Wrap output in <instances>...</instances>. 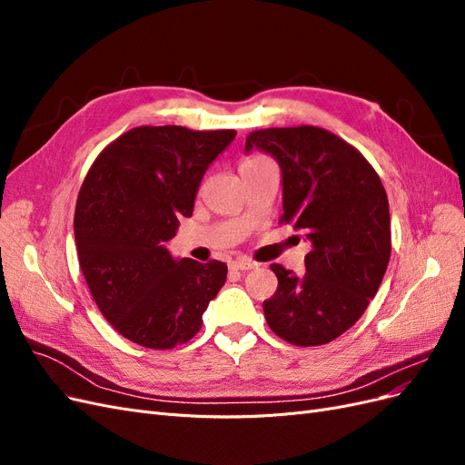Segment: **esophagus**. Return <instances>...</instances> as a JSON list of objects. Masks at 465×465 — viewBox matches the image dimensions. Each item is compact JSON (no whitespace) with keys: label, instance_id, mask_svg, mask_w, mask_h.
Segmentation results:
<instances>
[{"label":"esophagus","instance_id":"1","mask_svg":"<svg viewBox=\"0 0 465 465\" xmlns=\"http://www.w3.org/2000/svg\"><path fill=\"white\" fill-rule=\"evenodd\" d=\"M254 267H256V263L246 260V258H238V260L231 262V270L232 272H248V270H254Z\"/></svg>","mask_w":465,"mask_h":465}]
</instances>
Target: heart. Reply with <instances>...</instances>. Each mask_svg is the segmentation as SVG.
<instances>
[{
  "label": "heart",
  "mask_w": 465,
  "mask_h": 465,
  "mask_svg": "<svg viewBox=\"0 0 465 465\" xmlns=\"http://www.w3.org/2000/svg\"><path fill=\"white\" fill-rule=\"evenodd\" d=\"M260 161H265V159H263V157H252V159H246V161L242 163V166H244V164H250V163H260Z\"/></svg>",
  "instance_id": "obj_1"
}]
</instances>
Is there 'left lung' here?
I'll return each instance as SVG.
<instances>
[{"label": "left lung", "mask_w": 465, "mask_h": 465, "mask_svg": "<svg viewBox=\"0 0 465 465\" xmlns=\"http://www.w3.org/2000/svg\"><path fill=\"white\" fill-rule=\"evenodd\" d=\"M252 149L279 163V221L312 244L301 277L272 263L279 285L263 301L267 326L292 345L330 343L367 311L386 273L391 231L382 180L361 151L316 125L252 132Z\"/></svg>", "instance_id": "8db88e82"}]
</instances>
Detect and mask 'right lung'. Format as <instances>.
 Segmentation results:
<instances>
[{
	"label": "right lung",
	"instance_id": "right-lung-1",
	"mask_svg": "<svg viewBox=\"0 0 465 465\" xmlns=\"http://www.w3.org/2000/svg\"><path fill=\"white\" fill-rule=\"evenodd\" d=\"M234 130L139 125L98 154L83 182L74 231L98 311L125 340L173 349L202 328L227 263L174 260L166 242L192 217L200 182Z\"/></svg>",
	"mask_w": 465,
	"mask_h": 465
}]
</instances>
